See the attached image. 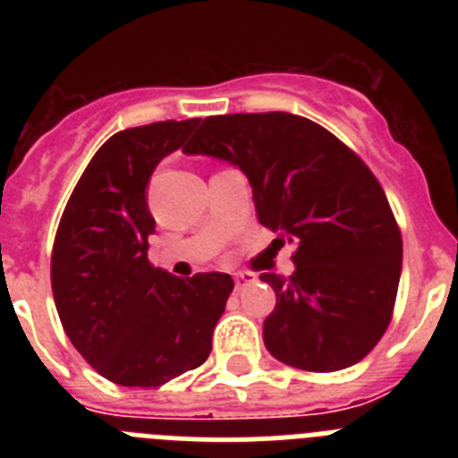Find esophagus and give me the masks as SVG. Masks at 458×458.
<instances>
[{
  "instance_id": "34e87169",
  "label": "esophagus",
  "mask_w": 458,
  "mask_h": 458,
  "mask_svg": "<svg viewBox=\"0 0 458 458\" xmlns=\"http://www.w3.org/2000/svg\"><path fill=\"white\" fill-rule=\"evenodd\" d=\"M254 282V275L252 273H236L233 275V286H236V291H241L242 286H248Z\"/></svg>"
}]
</instances>
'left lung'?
<instances>
[{"label":"left lung","instance_id":"1","mask_svg":"<svg viewBox=\"0 0 458 458\" xmlns=\"http://www.w3.org/2000/svg\"><path fill=\"white\" fill-rule=\"evenodd\" d=\"M185 153L241 167L259 222L293 242V275L261 273L277 302L264 321L273 358L339 371L386 335L402 275V232L362 157L289 112L206 116Z\"/></svg>","mask_w":458,"mask_h":458}]
</instances>
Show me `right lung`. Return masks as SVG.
Masks as SVG:
<instances>
[{"instance_id":"add662e5","label":"right lung","mask_w":458,"mask_h":458,"mask_svg":"<svg viewBox=\"0 0 458 458\" xmlns=\"http://www.w3.org/2000/svg\"><path fill=\"white\" fill-rule=\"evenodd\" d=\"M199 119L109 137L72 190L52 248L55 305L72 346L116 386L157 387L204 365L233 279L174 277L148 261L147 183Z\"/></svg>"}]
</instances>
